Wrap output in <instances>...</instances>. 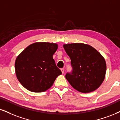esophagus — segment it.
I'll use <instances>...</instances> for the list:
<instances>
[{"label":"esophagus","mask_w":120,"mask_h":120,"mask_svg":"<svg viewBox=\"0 0 120 120\" xmlns=\"http://www.w3.org/2000/svg\"><path fill=\"white\" fill-rule=\"evenodd\" d=\"M60 70H61L62 72V73H64V68H61L60 69Z\"/></svg>","instance_id":"34e87169"}]
</instances>
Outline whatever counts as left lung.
Wrapping results in <instances>:
<instances>
[{"instance_id": "left-lung-1", "label": "left lung", "mask_w": 120, "mask_h": 120, "mask_svg": "<svg viewBox=\"0 0 120 120\" xmlns=\"http://www.w3.org/2000/svg\"><path fill=\"white\" fill-rule=\"evenodd\" d=\"M71 59V73L66 78L78 91L89 93L94 91L102 83L106 72L104 58L91 45L81 43L63 45Z\"/></svg>"}]
</instances>
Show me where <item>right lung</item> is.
I'll use <instances>...</instances> for the list:
<instances>
[{"label":"right lung","instance_id":"1","mask_svg":"<svg viewBox=\"0 0 120 120\" xmlns=\"http://www.w3.org/2000/svg\"><path fill=\"white\" fill-rule=\"evenodd\" d=\"M57 48L56 43L37 42L18 56L15 62L16 76L26 89L33 92L47 91L61 75L53 58Z\"/></svg>","mask_w":120,"mask_h":120}]
</instances>
